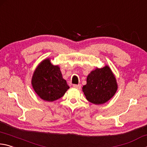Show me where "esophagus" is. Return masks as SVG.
Listing matches in <instances>:
<instances>
[{
	"label": "esophagus",
	"instance_id": "1",
	"mask_svg": "<svg viewBox=\"0 0 147 147\" xmlns=\"http://www.w3.org/2000/svg\"><path fill=\"white\" fill-rule=\"evenodd\" d=\"M73 87L76 88H78V89H81V84H73Z\"/></svg>",
	"mask_w": 147,
	"mask_h": 147
}]
</instances>
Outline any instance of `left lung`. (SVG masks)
Masks as SVG:
<instances>
[{"label":"left lung","instance_id":"left-lung-1","mask_svg":"<svg viewBox=\"0 0 147 147\" xmlns=\"http://www.w3.org/2000/svg\"><path fill=\"white\" fill-rule=\"evenodd\" d=\"M117 90L114 74L109 66L92 71L86 79L83 92L86 99L95 105H101L112 98Z\"/></svg>","mask_w":147,"mask_h":147}]
</instances>
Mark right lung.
I'll return each mask as SVG.
<instances>
[{
    "label": "right lung",
    "mask_w": 147,
    "mask_h": 147,
    "mask_svg": "<svg viewBox=\"0 0 147 147\" xmlns=\"http://www.w3.org/2000/svg\"><path fill=\"white\" fill-rule=\"evenodd\" d=\"M33 88L44 101H53L63 97L69 88L60 68L46 59L36 68L32 79Z\"/></svg>",
    "instance_id": "right-lung-1"
}]
</instances>
